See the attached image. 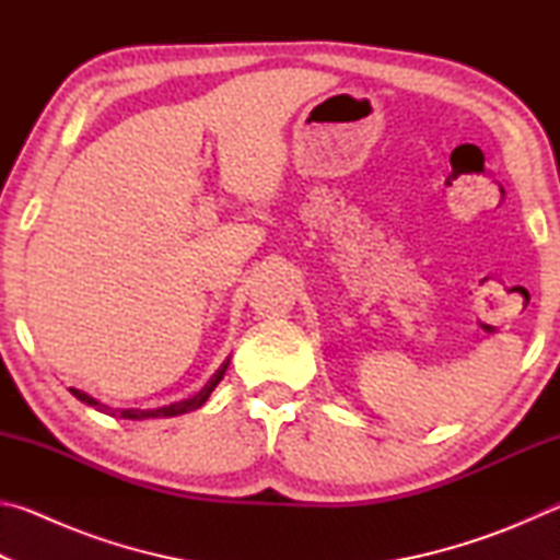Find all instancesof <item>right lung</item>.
<instances>
[{
	"instance_id": "right-lung-1",
	"label": "right lung",
	"mask_w": 560,
	"mask_h": 560,
	"mask_svg": "<svg viewBox=\"0 0 560 560\" xmlns=\"http://www.w3.org/2000/svg\"><path fill=\"white\" fill-rule=\"evenodd\" d=\"M226 365H230V358L224 360V363L220 365V371H217L210 381H207V385L202 387L200 393L187 397V400H179V402H173V405H163V407H153V410H138V407H128V410H113V407L108 405H101L98 400H93V397L89 393L83 390H75V387H69L73 397H79L81 402H86L91 407H96V410L106 412V415H120L122 420H148V417H175V415H185V412H192L197 410V407H202L207 400H210V395L217 385H220V381L226 373Z\"/></svg>"
}]
</instances>
